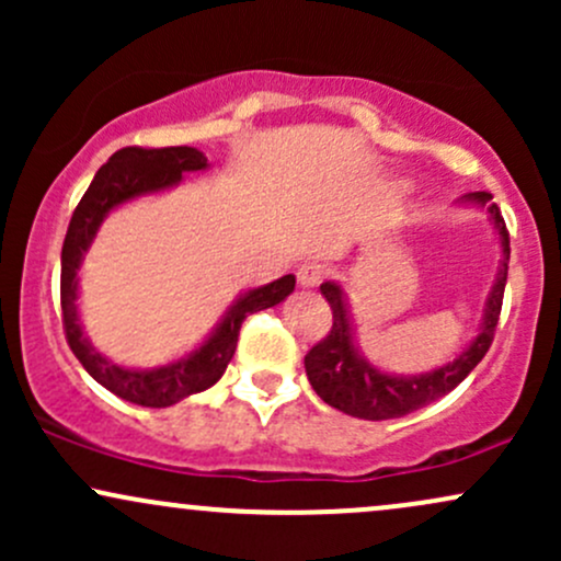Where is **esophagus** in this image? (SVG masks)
Segmentation results:
<instances>
[{"instance_id": "34e87169", "label": "esophagus", "mask_w": 561, "mask_h": 561, "mask_svg": "<svg viewBox=\"0 0 561 561\" xmlns=\"http://www.w3.org/2000/svg\"><path fill=\"white\" fill-rule=\"evenodd\" d=\"M327 279V266L317 261H306L298 266V285L300 287H319Z\"/></svg>"}]
</instances>
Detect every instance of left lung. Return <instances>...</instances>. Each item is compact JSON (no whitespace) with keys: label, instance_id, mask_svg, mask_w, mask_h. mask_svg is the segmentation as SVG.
Returning a JSON list of instances; mask_svg holds the SVG:
<instances>
[{"label":"left lung","instance_id":"obj_1","mask_svg":"<svg viewBox=\"0 0 561 561\" xmlns=\"http://www.w3.org/2000/svg\"><path fill=\"white\" fill-rule=\"evenodd\" d=\"M461 199L488 208L493 227L499 231L501 253H504L495 285L485 300V313H482L478 337L469 343L461 356H456L454 362L440 366V369L427 371V375H388V371L377 369V366L366 362L362 353H358L356 343H353V324L351 317H347L343 287L337 282H324L321 295H324L332 308V330L321 343L306 353V375L311 388L317 390V396L324 403H330L332 409L358 416V420H398V416L411 414V411L448 396L488 353V347L493 343L495 324H499L501 317V302H504L508 272V231L504 218H501L499 205L491 203L493 195H488V192H469Z\"/></svg>","mask_w":561,"mask_h":561}]
</instances>
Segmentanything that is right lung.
Returning <instances> with one entry per match:
<instances>
[{"label": "right lung", "instance_id": "right-lung-1", "mask_svg": "<svg viewBox=\"0 0 561 561\" xmlns=\"http://www.w3.org/2000/svg\"><path fill=\"white\" fill-rule=\"evenodd\" d=\"M208 169V158L197 147H124L113 152L111 160L94 173L92 184L83 192L81 203L76 205L73 218L62 242V272H60V302H62V327L70 351L76 353L83 369L92 375L102 388L115 392L124 401L150 409H165L195 392L208 390L221 379L224 371L234 356L237 337H240L242 321L250 313L272 308L282 302L295 289V276L287 274L282 279L263 285L237 298L229 308L221 324L210 332L203 345L195 347L190 356L179 362L158 366V369H126L102 356L81 330L79 321V268L83 253L92 244L96 229L105 221L113 208L128 203V199L152 195V192L169 190L182 182V173Z\"/></svg>", "mask_w": 561, "mask_h": 561}]
</instances>
